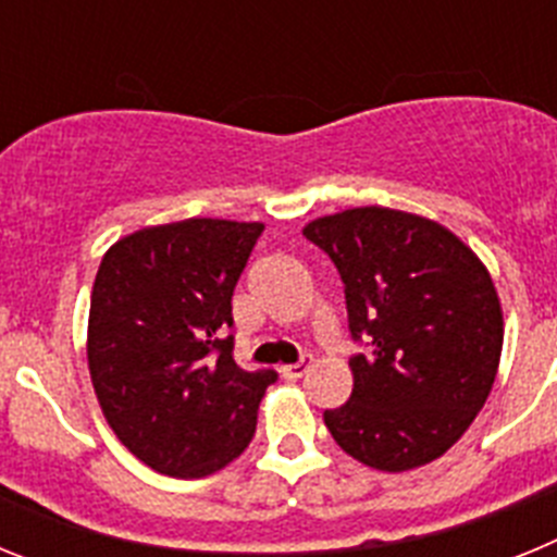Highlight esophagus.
Returning a JSON list of instances; mask_svg holds the SVG:
<instances>
[{
  "label": "esophagus",
  "instance_id": "esophagus-1",
  "mask_svg": "<svg viewBox=\"0 0 557 557\" xmlns=\"http://www.w3.org/2000/svg\"><path fill=\"white\" fill-rule=\"evenodd\" d=\"M309 366H312V357H309V354H301V359H298V362H293V366H282V376L284 379H301L304 373L309 371Z\"/></svg>",
  "mask_w": 557,
  "mask_h": 557
}]
</instances>
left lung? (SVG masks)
Masks as SVG:
<instances>
[{"mask_svg": "<svg viewBox=\"0 0 557 557\" xmlns=\"http://www.w3.org/2000/svg\"><path fill=\"white\" fill-rule=\"evenodd\" d=\"M346 293L354 391L323 412L354 460L410 471L435 460L482 410L502 354V309L488 270L444 225L362 206L304 228Z\"/></svg>", "mask_w": 557, "mask_h": 557, "instance_id": "1", "label": "left lung"}]
</instances>
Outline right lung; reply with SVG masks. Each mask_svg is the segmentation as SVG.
<instances>
[{"instance_id": "add662e5", "label": "right lung", "mask_w": 557, "mask_h": 557, "mask_svg": "<svg viewBox=\"0 0 557 557\" xmlns=\"http://www.w3.org/2000/svg\"><path fill=\"white\" fill-rule=\"evenodd\" d=\"M262 223L191 218L141 228L102 256L88 371L122 444L166 476H206L248 449L278 373L234 362L231 295Z\"/></svg>"}]
</instances>
